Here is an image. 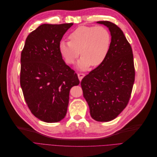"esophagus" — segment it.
Segmentation results:
<instances>
[{"label": "esophagus", "instance_id": "obj_1", "mask_svg": "<svg viewBox=\"0 0 157 157\" xmlns=\"http://www.w3.org/2000/svg\"><path fill=\"white\" fill-rule=\"evenodd\" d=\"M84 76H85V74H84L82 73H78V78L80 80H80H82V79L83 78V77H84Z\"/></svg>", "mask_w": 157, "mask_h": 157}]
</instances>
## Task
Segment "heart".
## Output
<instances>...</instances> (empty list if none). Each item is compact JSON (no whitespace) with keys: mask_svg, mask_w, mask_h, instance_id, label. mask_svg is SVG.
<instances>
[{"mask_svg":"<svg viewBox=\"0 0 157 157\" xmlns=\"http://www.w3.org/2000/svg\"><path fill=\"white\" fill-rule=\"evenodd\" d=\"M69 41H60L59 50L67 64H73L80 54L78 66L85 69L101 65L108 55L111 35L103 26H80L69 35Z\"/></svg>","mask_w":157,"mask_h":157,"instance_id":"obj_1","label":"heart"}]
</instances>
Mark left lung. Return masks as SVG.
<instances>
[{"mask_svg": "<svg viewBox=\"0 0 157 157\" xmlns=\"http://www.w3.org/2000/svg\"><path fill=\"white\" fill-rule=\"evenodd\" d=\"M111 32V42L103 62L82 78L80 84L93 119L111 121L129 102L135 80L132 49L122 31L115 23L98 21Z\"/></svg>", "mask_w": 157, "mask_h": 157, "instance_id": "8db88e82", "label": "left lung"}]
</instances>
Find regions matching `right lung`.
<instances>
[{
    "instance_id": "1",
    "label": "right lung",
    "mask_w": 157,
    "mask_h": 157,
    "mask_svg": "<svg viewBox=\"0 0 157 157\" xmlns=\"http://www.w3.org/2000/svg\"><path fill=\"white\" fill-rule=\"evenodd\" d=\"M73 23L42 24L27 36L21 54L20 85L31 112L46 122L67 113L71 88L80 81L65 64L59 44Z\"/></svg>"
}]
</instances>
